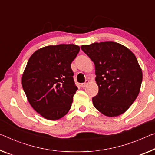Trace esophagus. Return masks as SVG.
Listing matches in <instances>:
<instances>
[{
	"mask_svg": "<svg viewBox=\"0 0 155 155\" xmlns=\"http://www.w3.org/2000/svg\"><path fill=\"white\" fill-rule=\"evenodd\" d=\"M89 83H90V81H89V80H86V81H85V83H81V86L84 88V87H85L87 86V85Z\"/></svg>",
	"mask_w": 155,
	"mask_h": 155,
	"instance_id": "34e87169",
	"label": "esophagus"
}]
</instances>
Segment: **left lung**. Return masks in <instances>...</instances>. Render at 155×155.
I'll return each instance as SVG.
<instances>
[{"label": "left lung", "instance_id": "1", "mask_svg": "<svg viewBox=\"0 0 155 155\" xmlns=\"http://www.w3.org/2000/svg\"><path fill=\"white\" fill-rule=\"evenodd\" d=\"M81 48L95 65L99 92L93 105L105 116L126 112L139 95L143 79L136 56L126 46L112 41L83 45Z\"/></svg>", "mask_w": 155, "mask_h": 155}]
</instances>
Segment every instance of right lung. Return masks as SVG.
Wrapping results in <instances>:
<instances>
[{"label": "right lung", "mask_w": 155, "mask_h": 155, "mask_svg": "<svg viewBox=\"0 0 155 155\" xmlns=\"http://www.w3.org/2000/svg\"><path fill=\"white\" fill-rule=\"evenodd\" d=\"M79 50L74 44L48 45L29 58L22 86L31 106L46 119H60L70 110L78 90L71 63Z\"/></svg>", "instance_id": "add662e5"}]
</instances>
